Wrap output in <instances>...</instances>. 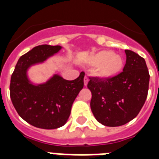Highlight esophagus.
Wrapping results in <instances>:
<instances>
[{
	"label": "esophagus",
	"instance_id": "34e87169",
	"mask_svg": "<svg viewBox=\"0 0 159 159\" xmlns=\"http://www.w3.org/2000/svg\"><path fill=\"white\" fill-rule=\"evenodd\" d=\"M89 82V79H88V77L87 76H85L84 77V85L85 86H87V83Z\"/></svg>",
	"mask_w": 159,
	"mask_h": 159
}]
</instances>
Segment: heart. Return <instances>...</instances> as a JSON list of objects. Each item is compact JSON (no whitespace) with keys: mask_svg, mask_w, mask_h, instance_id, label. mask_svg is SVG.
I'll use <instances>...</instances> for the list:
<instances>
[{"mask_svg":"<svg viewBox=\"0 0 159 159\" xmlns=\"http://www.w3.org/2000/svg\"><path fill=\"white\" fill-rule=\"evenodd\" d=\"M88 63L96 67V74L102 79L116 77L124 67L122 57L111 50H102L92 54L88 59Z\"/></svg>","mask_w":159,"mask_h":159,"instance_id":"b5f03b06","label":"heart"}]
</instances>
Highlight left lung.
I'll return each instance as SVG.
<instances>
[{
    "mask_svg": "<svg viewBox=\"0 0 159 159\" xmlns=\"http://www.w3.org/2000/svg\"><path fill=\"white\" fill-rule=\"evenodd\" d=\"M123 72L111 79L91 77V109L103 125L116 127L135 118L148 96L149 73L145 60L131 50H125Z\"/></svg>",
    "mask_w": 159,
    "mask_h": 159,
    "instance_id": "8db88e82",
    "label": "left lung"
}]
</instances>
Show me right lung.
Instances as JSON below:
<instances>
[{
	"mask_svg": "<svg viewBox=\"0 0 159 159\" xmlns=\"http://www.w3.org/2000/svg\"><path fill=\"white\" fill-rule=\"evenodd\" d=\"M62 48L60 45L36 46L20 57L11 76L10 93L14 107L24 120L37 128L53 129L64 125L73 102L84 86L83 72L72 81L58 74L39 84L30 80V67L43 63Z\"/></svg>",
	"mask_w": 159,
	"mask_h": 159,
	"instance_id": "obj_1",
	"label": "right lung"
}]
</instances>
